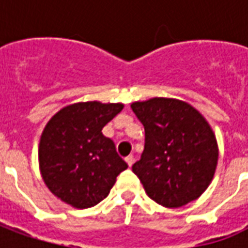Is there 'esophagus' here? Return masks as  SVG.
I'll list each match as a JSON object with an SVG mask.
<instances>
[{"label": "esophagus", "mask_w": 248, "mask_h": 248, "mask_svg": "<svg viewBox=\"0 0 248 248\" xmlns=\"http://www.w3.org/2000/svg\"><path fill=\"white\" fill-rule=\"evenodd\" d=\"M124 161L127 162V165H129V166H133V163H134V156L127 155L126 158H124Z\"/></svg>", "instance_id": "1"}]
</instances>
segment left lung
Instances as JSON below:
<instances>
[{
	"mask_svg": "<svg viewBox=\"0 0 248 248\" xmlns=\"http://www.w3.org/2000/svg\"><path fill=\"white\" fill-rule=\"evenodd\" d=\"M145 127V149L133 171L147 195L165 207H181L213 181L218 145L202 114L174 98L131 103Z\"/></svg>",
	"mask_w": 248,
	"mask_h": 248,
	"instance_id": "obj_1",
	"label": "left lung"
}]
</instances>
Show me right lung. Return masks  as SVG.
<instances>
[{
	"label": "right lung",
	"instance_id": "add662e5",
	"mask_svg": "<svg viewBox=\"0 0 248 248\" xmlns=\"http://www.w3.org/2000/svg\"><path fill=\"white\" fill-rule=\"evenodd\" d=\"M122 108V103H74L46 124L38 150L41 174L49 190L73 207L98 204L127 169L113 140L102 134Z\"/></svg>",
	"mask_w": 248,
	"mask_h": 248
}]
</instances>
